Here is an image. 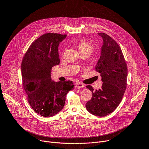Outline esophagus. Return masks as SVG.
<instances>
[{"mask_svg":"<svg viewBox=\"0 0 149 149\" xmlns=\"http://www.w3.org/2000/svg\"><path fill=\"white\" fill-rule=\"evenodd\" d=\"M75 86L76 88H84V87H85L84 85L80 83V82H77L75 85Z\"/></svg>","mask_w":149,"mask_h":149,"instance_id":"1","label":"esophagus"}]
</instances>
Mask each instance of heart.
<instances>
[{
  "mask_svg": "<svg viewBox=\"0 0 149 149\" xmlns=\"http://www.w3.org/2000/svg\"><path fill=\"white\" fill-rule=\"evenodd\" d=\"M78 47L79 51H88L91 52L93 49V45L86 40H82L80 41L78 44Z\"/></svg>",
  "mask_w": 149,
  "mask_h": 149,
  "instance_id": "1",
  "label": "heart"
}]
</instances>
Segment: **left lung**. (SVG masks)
I'll list each match as a JSON object with an SVG mask.
<instances>
[{"instance_id": "8db88e82", "label": "left lung", "mask_w": 149, "mask_h": 149, "mask_svg": "<svg viewBox=\"0 0 149 149\" xmlns=\"http://www.w3.org/2000/svg\"><path fill=\"white\" fill-rule=\"evenodd\" d=\"M98 35L103 42L95 68L101 74L102 85L100 89L95 91L91 86H87L92 92L93 97L86 107L91 114L104 117L113 112L122 100L127 86V67L117 42L106 33Z\"/></svg>"}]
</instances>
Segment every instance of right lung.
Returning a JSON list of instances; mask_svg holds the SVG:
<instances>
[{
    "label": "right lung",
    "instance_id": "obj_1",
    "mask_svg": "<svg viewBox=\"0 0 149 149\" xmlns=\"http://www.w3.org/2000/svg\"><path fill=\"white\" fill-rule=\"evenodd\" d=\"M67 35L48 33L31 45L24 56L21 71L24 90L32 109L43 117H52L62 110L69 91L74 89L71 81L55 82L51 70L59 65L58 46Z\"/></svg>",
    "mask_w": 149,
    "mask_h": 149
}]
</instances>
